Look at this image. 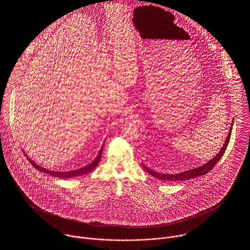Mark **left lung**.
Returning a JSON list of instances; mask_svg holds the SVG:
<instances>
[{
	"instance_id": "8db88e82",
	"label": "left lung",
	"mask_w": 250,
	"mask_h": 250,
	"mask_svg": "<svg viewBox=\"0 0 250 250\" xmlns=\"http://www.w3.org/2000/svg\"><path fill=\"white\" fill-rule=\"evenodd\" d=\"M232 125H233V121L231 123V126L229 128V131L228 133V137H227L225 143L223 145V147L221 148V150L219 151V153L214 156L213 159H211L210 161H208L207 163H205L204 165L199 167H194L189 170L184 171V172H180L176 174H168V173H161V172H157L153 169H151L150 167L143 165V168L151 175H153L154 177L160 180H164V181H186V180H189V179L196 178L198 176H202L205 175L206 173H208L211 169H213L216 163L220 160V158L222 157V155H224L225 151H226L227 146L229 142L230 139V135H231V130H232Z\"/></svg>"
}]
</instances>
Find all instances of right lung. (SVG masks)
Masks as SVG:
<instances>
[{
    "mask_svg": "<svg viewBox=\"0 0 250 250\" xmlns=\"http://www.w3.org/2000/svg\"><path fill=\"white\" fill-rule=\"evenodd\" d=\"M102 151H103V146L101 147V149H100L98 155L95 157V160H94L92 163H90L89 165L83 167H82V168L75 169V170H71V171H54V170H49V169L44 168V167L37 165L36 163H35L34 160H32L31 158H29V157L27 156V155H25L27 156V158H28V160L30 161V163H31L33 166L35 167L36 169H38L39 171H43V172H45V173H48L49 175H52V176H55V177H60V178H72V177H76V176L84 175V174H86V173L92 171L93 169H95L96 166H97V164L99 163L100 159H101Z\"/></svg>",
    "mask_w": 250,
    "mask_h": 250,
    "instance_id": "1",
    "label": "right lung"
}]
</instances>
